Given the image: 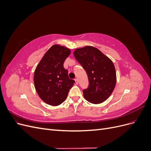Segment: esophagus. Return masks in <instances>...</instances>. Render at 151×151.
<instances>
[{
  "label": "esophagus",
  "instance_id": "34e87169",
  "mask_svg": "<svg viewBox=\"0 0 151 151\" xmlns=\"http://www.w3.org/2000/svg\"><path fill=\"white\" fill-rule=\"evenodd\" d=\"M75 82H76V85L78 84V83H79L78 79H75Z\"/></svg>",
  "mask_w": 151,
  "mask_h": 151
}]
</instances>
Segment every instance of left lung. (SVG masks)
I'll return each mask as SVG.
<instances>
[{
	"mask_svg": "<svg viewBox=\"0 0 151 151\" xmlns=\"http://www.w3.org/2000/svg\"><path fill=\"white\" fill-rule=\"evenodd\" d=\"M74 55L88 76L89 85L83 91L84 98L96 104L106 101L116 83L115 67L112 60L92 46L76 48Z\"/></svg>",
	"mask_w": 151,
	"mask_h": 151,
	"instance_id": "obj_1",
	"label": "left lung"
}]
</instances>
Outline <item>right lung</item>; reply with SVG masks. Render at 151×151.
Returning <instances> with one entry per match:
<instances>
[{"mask_svg":"<svg viewBox=\"0 0 151 151\" xmlns=\"http://www.w3.org/2000/svg\"><path fill=\"white\" fill-rule=\"evenodd\" d=\"M70 50L54 45L45 53L34 73V84L39 97L47 104L58 106L67 99L75 81L69 79L63 63Z\"/></svg>","mask_w":151,"mask_h":151,"instance_id":"right-lung-1","label":"right lung"}]
</instances>
